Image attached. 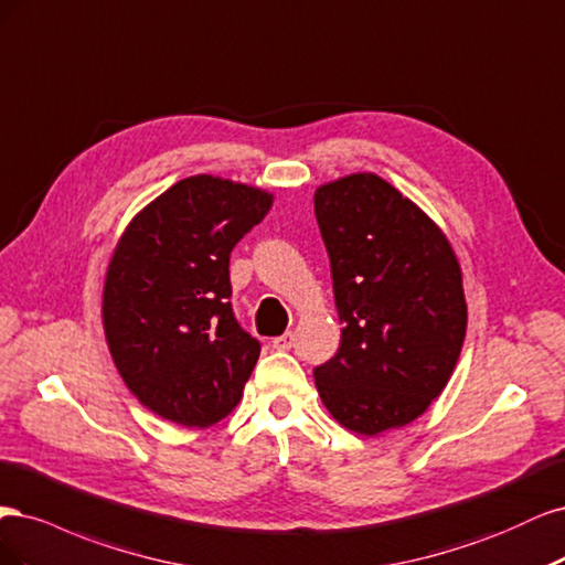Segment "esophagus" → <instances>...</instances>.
I'll list each match as a JSON object with an SVG mask.
<instances>
[{
  "mask_svg": "<svg viewBox=\"0 0 565 565\" xmlns=\"http://www.w3.org/2000/svg\"><path fill=\"white\" fill-rule=\"evenodd\" d=\"M294 340H296V335L294 333H284V335H279V338H275V340H271V348H275V350H290V348H294Z\"/></svg>",
  "mask_w": 565,
  "mask_h": 565,
  "instance_id": "esophagus-1",
  "label": "esophagus"
}]
</instances>
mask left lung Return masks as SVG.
Here are the masks:
<instances>
[{
  "label": "left lung",
  "instance_id": "1",
  "mask_svg": "<svg viewBox=\"0 0 565 565\" xmlns=\"http://www.w3.org/2000/svg\"><path fill=\"white\" fill-rule=\"evenodd\" d=\"M342 329L315 369L323 406L356 434L404 427L458 363L467 302L446 234L387 180L352 173L315 192Z\"/></svg>",
  "mask_w": 565,
  "mask_h": 565
}]
</instances>
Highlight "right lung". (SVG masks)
<instances>
[{
	"instance_id": "1",
	"label": "right lung",
	"mask_w": 565,
	"mask_h": 565,
	"mask_svg": "<svg viewBox=\"0 0 565 565\" xmlns=\"http://www.w3.org/2000/svg\"><path fill=\"white\" fill-rule=\"evenodd\" d=\"M271 194L213 175L178 180L126 227L107 267L103 326L138 402L185 427L239 404L260 342L232 312L230 253Z\"/></svg>"
}]
</instances>
